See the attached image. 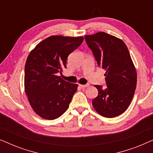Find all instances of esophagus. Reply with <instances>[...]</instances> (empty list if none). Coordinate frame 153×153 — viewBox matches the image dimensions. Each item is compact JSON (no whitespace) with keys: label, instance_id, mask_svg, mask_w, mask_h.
Segmentation results:
<instances>
[{"label":"esophagus","instance_id":"obj_1","mask_svg":"<svg viewBox=\"0 0 153 153\" xmlns=\"http://www.w3.org/2000/svg\"><path fill=\"white\" fill-rule=\"evenodd\" d=\"M79 86L82 88H86L88 86H89V84H85V85H83V84H79Z\"/></svg>","mask_w":153,"mask_h":153}]
</instances>
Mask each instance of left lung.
Listing matches in <instances>:
<instances>
[{
	"label": "left lung",
	"instance_id": "8db88e82",
	"mask_svg": "<svg viewBox=\"0 0 153 153\" xmlns=\"http://www.w3.org/2000/svg\"><path fill=\"white\" fill-rule=\"evenodd\" d=\"M85 39L98 66L106 70L107 87L95 85L98 95L93 107L106 118L118 116L129 107L137 87V71L128 49L122 39L104 32L85 35Z\"/></svg>",
	"mask_w": 153,
	"mask_h": 153
}]
</instances>
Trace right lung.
Wrapping results in <instances>:
<instances>
[{
	"label": "right lung",
	"instance_id": "obj_1",
	"mask_svg": "<svg viewBox=\"0 0 153 153\" xmlns=\"http://www.w3.org/2000/svg\"><path fill=\"white\" fill-rule=\"evenodd\" d=\"M83 37L53 35L37 44L25 65L24 88L35 114L47 120L59 118L69 107L78 85L62 79L68 56L83 42Z\"/></svg>",
	"mask_w": 153,
	"mask_h": 153
}]
</instances>
